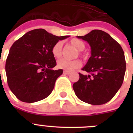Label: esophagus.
I'll use <instances>...</instances> for the list:
<instances>
[{"label":"esophagus","instance_id":"34e87169","mask_svg":"<svg viewBox=\"0 0 133 133\" xmlns=\"http://www.w3.org/2000/svg\"><path fill=\"white\" fill-rule=\"evenodd\" d=\"M63 73H64V75H69L70 74V72L68 71H64Z\"/></svg>","mask_w":133,"mask_h":133}]
</instances>
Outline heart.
<instances>
[{
    "label": "heart",
    "instance_id": "1",
    "mask_svg": "<svg viewBox=\"0 0 133 133\" xmlns=\"http://www.w3.org/2000/svg\"><path fill=\"white\" fill-rule=\"evenodd\" d=\"M71 45H73L78 51V54L82 55V51L85 48V44L82 41L78 38H72L69 41ZM63 52V44L61 41L57 42L53 46L51 49V53L55 58H58L62 57ZM82 65L81 60L79 59L69 60L66 59H60L57 62V68L59 69H64L68 71H71L74 69L80 68Z\"/></svg>",
    "mask_w": 133,
    "mask_h": 133
}]
</instances>
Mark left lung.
I'll return each mask as SVG.
<instances>
[{
    "instance_id": "1",
    "label": "left lung",
    "mask_w": 133,
    "mask_h": 133,
    "mask_svg": "<svg viewBox=\"0 0 133 133\" xmlns=\"http://www.w3.org/2000/svg\"><path fill=\"white\" fill-rule=\"evenodd\" d=\"M77 37L89 43L91 56L82 69L88 75L79 73L78 81L73 84L75 95L88 104H105L122 85L126 69L124 51L108 33L99 29Z\"/></svg>"
}]
</instances>
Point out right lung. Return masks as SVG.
<instances>
[{
  "label": "right lung",
  "mask_w": 133,
  "mask_h": 133,
  "mask_svg": "<svg viewBox=\"0 0 133 133\" xmlns=\"http://www.w3.org/2000/svg\"><path fill=\"white\" fill-rule=\"evenodd\" d=\"M69 36L57 37L44 29L30 31L13 43L6 62L9 89L21 101L33 103L48 97L62 69L51 53L53 45Z\"/></svg>",
  "instance_id": "obj_1"
}]
</instances>
